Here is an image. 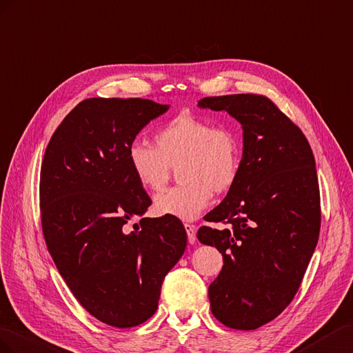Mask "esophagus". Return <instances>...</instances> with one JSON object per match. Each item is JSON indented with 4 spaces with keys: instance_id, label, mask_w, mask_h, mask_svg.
<instances>
[{
    "instance_id": "1",
    "label": "esophagus",
    "mask_w": 353,
    "mask_h": 353,
    "mask_svg": "<svg viewBox=\"0 0 353 353\" xmlns=\"http://www.w3.org/2000/svg\"><path fill=\"white\" fill-rule=\"evenodd\" d=\"M185 229H186V234H188V241L190 244H194L195 239H196V228L194 225L186 223Z\"/></svg>"
}]
</instances>
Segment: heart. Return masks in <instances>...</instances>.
Masks as SVG:
<instances>
[{"label": "heart", "mask_w": 353, "mask_h": 353, "mask_svg": "<svg viewBox=\"0 0 353 353\" xmlns=\"http://www.w3.org/2000/svg\"><path fill=\"white\" fill-rule=\"evenodd\" d=\"M130 170L149 192L164 189L171 168L180 185L157 195L159 216L194 220L210 205L214 194L234 188L241 171V140L230 125H214L192 115H179L159 125L154 146L133 142L127 150Z\"/></svg>", "instance_id": "b5f03b06"}]
</instances>
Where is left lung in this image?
I'll list each match as a JSON object with an SVG mask.
<instances>
[{"instance_id": "1", "label": "left lung", "mask_w": 353, "mask_h": 353, "mask_svg": "<svg viewBox=\"0 0 353 353\" xmlns=\"http://www.w3.org/2000/svg\"><path fill=\"white\" fill-rule=\"evenodd\" d=\"M243 125L241 171L226 198L204 217L199 243L216 247L223 268L208 287L213 315L229 328L256 330L294 299L321 229L315 158L301 130L261 94L204 97Z\"/></svg>"}]
</instances>
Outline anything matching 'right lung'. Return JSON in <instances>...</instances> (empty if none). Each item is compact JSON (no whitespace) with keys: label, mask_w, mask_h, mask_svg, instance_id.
<instances>
[{"label":"right lung","mask_w":353,"mask_h":353,"mask_svg":"<svg viewBox=\"0 0 353 353\" xmlns=\"http://www.w3.org/2000/svg\"><path fill=\"white\" fill-rule=\"evenodd\" d=\"M167 109L137 97L85 99L56 128L41 164L48 253L81 306L117 328L155 314L163 281L186 248L176 217H143L132 232L125 228L152 204L130 170L128 146Z\"/></svg>","instance_id":"right-lung-1"}]
</instances>
